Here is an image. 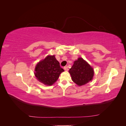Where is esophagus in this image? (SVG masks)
I'll return each mask as SVG.
<instances>
[{
    "label": "esophagus",
    "mask_w": 126,
    "mask_h": 126,
    "mask_svg": "<svg viewBox=\"0 0 126 126\" xmlns=\"http://www.w3.org/2000/svg\"><path fill=\"white\" fill-rule=\"evenodd\" d=\"M64 69L65 71H68V67L67 66H66L64 67Z\"/></svg>",
    "instance_id": "esophagus-1"
}]
</instances>
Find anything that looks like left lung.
<instances>
[{"mask_svg":"<svg viewBox=\"0 0 126 126\" xmlns=\"http://www.w3.org/2000/svg\"><path fill=\"white\" fill-rule=\"evenodd\" d=\"M69 72L72 80L79 86L84 85L91 81L94 75L93 68L80 57L75 61Z\"/></svg>","mask_w":126,"mask_h":126,"instance_id":"obj_1","label":"left lung"}]
</instances>
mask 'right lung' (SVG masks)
Listing matches in <instances>:
<instances>
[{
	"instance_id": "1",
	"label": "right lung",
	"mask_w": 126,
	"mask_h": 126,
	"mask_svg": "<svg viewBox=\"0 0 126 126\" xmlns=\"http://www.w3.org/2000/svg\"><path fill=\"white\" fill-rule=\"evenodd\" d=\"M64 70L60 67L55 56L49 55L36 66L34 74L37 79L45 85L51 86L58 80Z\"/></svg>"
}]
</instances>
